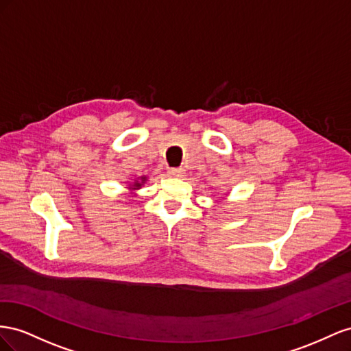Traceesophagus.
<instances>
[{"mask_svg": "<svg viewBox=\"0 0 351 351\" xmlns=\"http://www.w3.org/2000/svg\"><path fill=\"white\" fill-rule=\"evenodd\" d=\"M167 173L170 176H175V178H179V176H184V169L182 167H170L167 170Z\"/></svg>", "mask_w": 351, "mask_h": 351, "instance_id": "34e87169", "label": "esophagus"}]
</instances>
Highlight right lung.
Returning <instances> with one entry per match:
<instances>
[{"label":"right lung","mask_w":351,"mask_h":351,"mask_svg":"<svg viewBox=\"0 0 351 351\" xmlns=\"http://www.w3.org/2000/svg\"><path fill=\"white\" fill-rule=\"evenodd\" d=\"M145 181H147V178H145V176H141V181H136V182H134V185H132V186H129V189H139Z\"/></svg>","instance_id":"add662e5"}]
</instances>
